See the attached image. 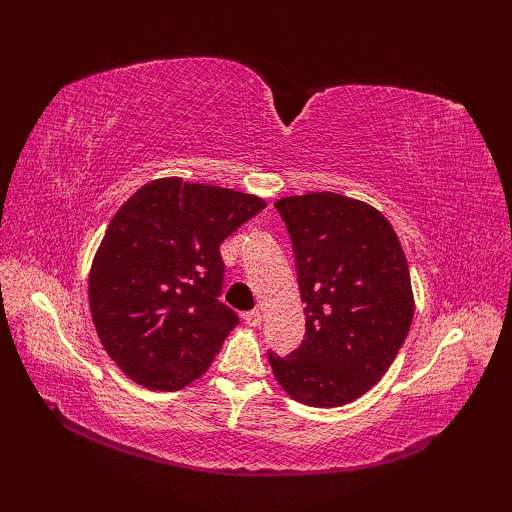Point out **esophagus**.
<instances>
[{
  "label": "esophagus",
  "instance_id": "34e87169",
  "mask_svg": "<svg viewBox=\"0 0 512 512\" xmlns=\"http://www.w3.org/2000/svg\"><path fill=\"white\" fill-rule=\"evenodd\" d=\"M243 320H245V324H250V327H260V322H262L260 309H250V312H245Z\"/></svg>",
  "mask_w": 512,
  "mask_h": 512
}]
</instances>
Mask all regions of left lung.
<instances>
[{
  "instance_id": "obj_1",
  "label": "left lung",
  "mask_w": 512,
  "mask_h": 512,
  "mask_svg": "<svg viewBox=\"0 0 512 512\" xmlns=\"http://www.w3.org/2000/svg\"><path fill=\"white\" fill-rule=\"evenodd\" d=\"M288 228L305 303V337L269 350L284 391L307 406L337 408L367 393L404 346L412 316L408 262L380 211L335 192L275 203Z\"/></svg>"
}]
</instances>
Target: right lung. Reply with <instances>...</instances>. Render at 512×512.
<instances>
[{
	"instance_id": "add662e5",
	"label": "right lung",
	"mask_w": 512,
	"mask_h": 512,
	"mask_svg": "<svg viewBox=\"0 0 512 512\" xmlns=\"http://www.w3.org/2000/svg\"><path fill=\"white\" fill-rule=\"evenodd\" d=\"M252 194L158 179L106 228L89 275V307L108 356L134 382L179 391L200 378L239 316L220 301V245L265 209Z\"/></svg>"
}]
</instances>
